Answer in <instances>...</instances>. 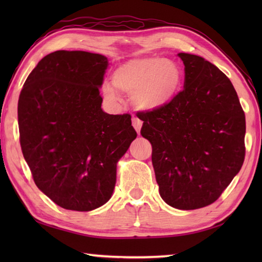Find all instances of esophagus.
I'll use <instances>...</instances> for the list:
<instances>
[{"label": "esophagus", "instance_id": "1", "mask_svg": "<svg viewBox=\"0 0 262 262\" xmlns=\"http://www.w3.org/2000/svg\"><path fill=\"white\" fill-rule=\"evenodd\" d=\"M132 122H133V127L135 128V130L137 132V134L140 135L141 128H142V126H143V121L140 120L138 118H136V117H134V118L132 119Z\"/></svg>", "mask_w": 262, "mask_h": 262}]
</instances>
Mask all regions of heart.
I'll use <instances>...</instances> for the list:
<instances>
[{
  "instance_id": "1",
  "label": "heart",
  "mask_w": 262,
  "mask_h": 262,
  "mask_svg": "<svg viewBox=\"0 0 262 262\" xmlns=\"http://www.w3.org/2000/svg\"><path fill=\"white\" fill-rule=\"evenodd\" d=\"M110 83H104L102 91L110 100L117 92L130 96L132 103L145 111L160 110L179 96L183 86V72L173 60L160 57H137L117 68Z\"/></svg>"
}]
</instances>
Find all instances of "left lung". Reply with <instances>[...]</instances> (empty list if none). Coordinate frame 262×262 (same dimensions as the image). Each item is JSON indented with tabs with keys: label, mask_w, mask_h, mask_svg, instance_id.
<instances>
[{
	"label": "left lung",
	"mask_w": 262,
	"mask_h": 262,
	"mask_svg": "<svg viewBox=\"0 0 262 262\" xmlns=\"http://www.w3.org/2000/svg\"><path fill=\"white\" fill-rule=\"evenodd\" d=\"M178 56L185 64L183 91L138 118L152 144L160 196L171 207L191 210L216 202L241 170L246 116L223 72L197 55Z\"/></svg>",
	"instance_id": "left-lung-1"
}]
</instances>
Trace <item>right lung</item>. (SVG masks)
I'll list each match as a JSON object with an SVG mask.
<instances>
[{
	"mask_svg": "<svg viewBox=\"0 0 262 262\" xmlns=\"http://www.w3.org/2000/svg\"><path fill=\"white\" fill-rule=\"evenodd\" d=\"M108 58L82 51L43 57L18 102L20 144L40 191L62 208L93 210L113 196L117 163L137 134L130 115H109L99 89Z\"/></svg>",
	"mask_w": 262,
	"mask_h": 262,
	"instance_id": "add662e5",
	"label": "right lung"
}]
</instances>
